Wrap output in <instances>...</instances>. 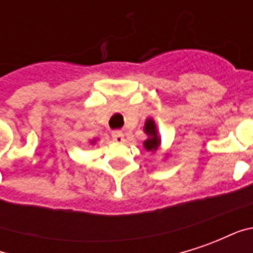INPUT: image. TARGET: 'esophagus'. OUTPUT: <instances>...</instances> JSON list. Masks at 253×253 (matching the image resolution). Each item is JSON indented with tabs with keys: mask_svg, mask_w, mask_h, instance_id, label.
<instances>
[{
	"mask_svg": "<svg viewBox=\"0 0 253 253\" xmlns=\"http://www.w3.org/2000/svg\"><path fill=\"white\" fill-rule=\"evenodd\" d=\"M112 139L118 143H122L125 141V135L122 131H112Z\"/></svg>",
	"mask_w": 253,
	"mask_h": 253,
	"instance_id": "34e87169",
	"label": "esophagus"
}]
</instances>
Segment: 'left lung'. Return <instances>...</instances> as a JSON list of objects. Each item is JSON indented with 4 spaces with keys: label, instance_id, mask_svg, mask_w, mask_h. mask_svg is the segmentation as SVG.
<instances>
[{
    "label": "left lung",
    "instance_id": "1",
    "mask_svg": "<svg viewBox=\"0 0 253 253\" xmlns=\"http://www.w3.org/2000/svg\"><path fill=\"white\" fill-rule=\"evenodd\" d=\"M145 132L148 134L149 138L143 142L146 150H157L160 146V138L157 135V130H156V125H154L153 119H148L145 123Z\"/></svg>",
    "mask_w": 253,
    "mask_h": 253
}]
</instances>
